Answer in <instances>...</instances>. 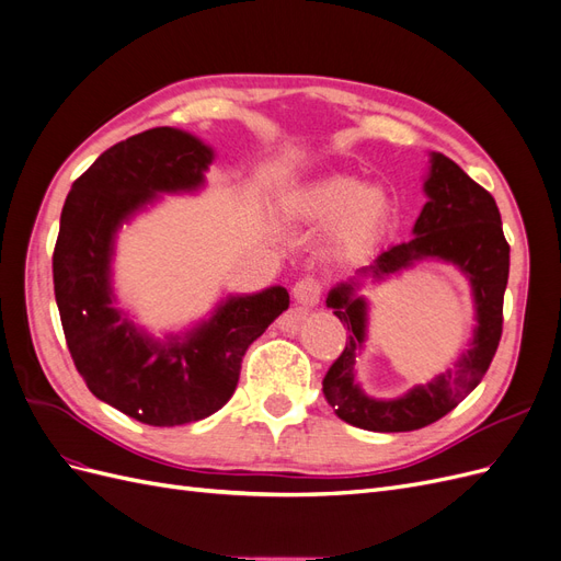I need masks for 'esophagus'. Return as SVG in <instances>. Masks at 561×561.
I'll return each instance as SVG.
<instances>
[{
	"instance_id": "1",
	"label": "esophagus",
	"mask_w": 561,
	"mask_h": 561,
	"mask_svg": "<svg viewBox=\"0 0 561 561\" xmlns=\"http://www.w3.org/2000/svg\"><path fill=\"white\" fill-rule=\"evenodd\" d=\"M320 290H322V287L316 278H301L293 287V297H295L299 307L313 309V307H318V301H320Z\"/></svg>"
}]
</instances>
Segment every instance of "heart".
<instances>
[{"label": "heart", "mask_w": 561, "mask_h": 561, "mask_svg": "<svg viewBox=\"0 0 561 561\" xmlns=\"http://www.w3.org/2000/svg\"><path fill=\"white\" fill-rule=\"evenodd\" d=\"M285 210L304 225L334 222L336 248L360 254L381 241L396 203L381 184H363L355 175L332 173L293 192Z\"/></svg>", "instance_id": "b5f03b06"}]
</instances>
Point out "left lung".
<instances>
[{
    "label": "left lung",
    "mask_w": 561,
    "mask_h": 561,
    "mask_svg": "<svg viewBox=\"0 0 561 561\" xmlns=\"http://www.w3.org/2000/svg\"><path fill=\"white\" fill-rule=\"evenodd\" d=\"M428 163L423 180L428 201L414 222V239L377 254L353 278L336 283L325 299L346 325L348 339L322 379V393L339 419L363 431L404 433L443 419L482 381L501 342L511 245L503 236L496 201L439 151H431ZM421 261L451 263L469 278L476 304L473 339L443 376L398 399H375L362 388L354 369L368 324V302L359 295V285L365 277L378 282Z\"/></svg>",
    "instance_id": "left-lung-1"
}]
</instances>
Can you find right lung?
I'll list each match as a JSON object with an SVG mask.
<instances>
[{
	"instance_id": "right-lung-1",
	"label": "right lung",
	"mask_w": 561,
	"mask_h": 561,
	"mask_svg": "<svg viewBox=\"0 0 561 561\" xmlns=\"http://www.w3.org/2000/svg\"><path fill=\"white\" fill-rule=\"evenodd\" d=\"M210 145L180 128H151L110 147L65 198L54 290L67 348L91 393L147 426H182L229 402L254 339L287 307L285 287L229 295L184 332L149 334L112 287L116 233L165 194L206 186Z\"/></svg>"
}]
</instances>
